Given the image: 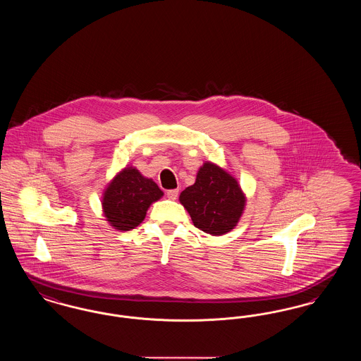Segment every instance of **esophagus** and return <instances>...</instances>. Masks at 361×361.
<instances>
[{"label": "esophagus", "instance_id": "34e87169", "mask_svg": "<svg viewBox=\"0 0 361 361\" xmlns=\"http://www.w3.org/2000/svg\"><path fill=\"white\" fill-rule=\"evenodd\" d=\"M166 196H168V199H171V200H176L177 196H178V189H169V190L166 192Z\"/></svg>", "mask_w": 361, "mask_h": 361}]
</instances>
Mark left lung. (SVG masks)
Instances as JSON below:
<instances>
[{
  "label": "left lung",
  "mask_w": 361,
  "mask_h": 361,
  "mask_svg": "<svg viewBox=\"0 0 361 361\" xmlns=\"http://www.w3.org/2000/svg\"><path fill=\"white\" fill-rule=\"evenodd\" d=\"M180 203L197 228L211 235H224L238 224L246 199L233 176L206 162L195 184L181 192Z\"/></svg>",
  "instance_id": "1"
}]
</instances>
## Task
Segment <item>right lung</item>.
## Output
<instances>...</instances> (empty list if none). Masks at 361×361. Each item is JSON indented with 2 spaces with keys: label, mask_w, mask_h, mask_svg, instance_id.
I'll return each instance as SVG.
<instances>
[{
  "label": "right lung",
  "mask_w": 361,
  "mask_h": 361,
  "mask_svg": "<svg viewBox=\"0 0 361 361\" xmlns=\"http://www.w3.org/2000/svg\"><path fill=\"white\" fill-rule=\"evenodd\" d=\"M162 195L152 178L135 168H124L104 190V215L116 230L128 231L142 224L150 204Z\"/></svg>",
  "instance_id": "right-lung-1"
}]
</instances>
